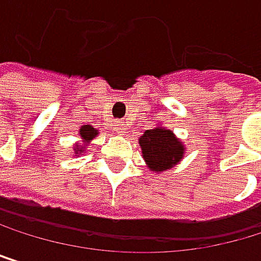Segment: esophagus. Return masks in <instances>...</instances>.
<instances>
[{"label": "esophagus", "mask_w": 261, "mask_h": 261, "mask_svg": "<svg viewBox=\"0 0 261 261\" xmlns=\"http://www.w3.org/2000/svg\"><path fill=\"white\" fill-rule=\"evenodd\" d=\"M114 129H116V133H117V135H125V133H126L123 123H120V122H116V123H114Z\"/></svg>", "instance_id": "34e87169"}]
</instances>
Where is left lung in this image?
<instances>
[{
	"instance_id": "1",
	"label": "left lung",
	"mask_w": 261,
	"mask_h": 261,
	"mask_svg": "<svg viewBox=\"0 0 261 261\" xmlns=\"http://www.w3.org/2000/svg\"><path fill=\"white\" fill-rule=\"evenodd\" d=\"M145 164L153 172H163L181 161L185 147L175 135L163 126L145 129L139 138Z\"/></svg>"
}]
</instances>
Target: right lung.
Here are the masks:
<instances>
[{"instance_id":"1","label":"right lung","mask_w":261,"mask_h":261,"mask_svg":"<svg viewBox=\"0 0 261 261\" xmlns=\"http://www.w3.org/2000/svg\"><path fill=\"white\" fill-rule=\"evenodd\" d=\"M97 135H98V132L94 128V126H91V125H83L81 128H80V136H81V139H83V145H80V144H76L75 147H73V150H75V156H78V155H83L84 153V145L87 144V142H91L94 138H97Z\"/></svg>"}]
</instances>
